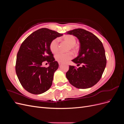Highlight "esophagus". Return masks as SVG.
<instances>
[{
    "label": "esophagus",
    "instance_id": "1",
    "mask_svg": "<svg viewBox=\"0 0 124 124\" xmlns=\"http://www.w3.org/2000/svg\"><path fill=\"white\" fill-rule=\"evenodd\" d=\"M58 63H59V66H61V65L62 64V63H61V62H59Z\"/></svg>",
    "mask_w": 124,
    "mask_h": 124
}]
</instances>
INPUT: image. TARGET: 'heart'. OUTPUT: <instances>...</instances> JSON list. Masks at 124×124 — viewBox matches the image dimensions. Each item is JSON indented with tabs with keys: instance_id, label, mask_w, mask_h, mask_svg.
Listing matches in <instances>:
<instances>
[{
	"instance_id": "obj_1",
	"label": "heart",
	"mask_w": 124,
	"mask_h": 124,
	"mask_svg": "<svg viewBox=\"0 0 124 124\" xmlns=\"http://www.w3.org/2000/svg\"><path fill=\"white\" fill-rule=\"evenodd\" d=\"M62 39L64 42L68 43L69 46L68 47V50L69 51L70 50H72L74 53H77L78 51V47L77 45L76 44V39L74 36L72 35H67L63 36ZM50 48L51 51L52 53L55 54L57 53L59 50L58 46V40L57 39H54L51 41V42L50 44ZM73 57V54L72 52H69L67 53H60L55 55V60L59 62L63 63L66 62L67 61H69L70 59L72 58Z\"/></svg>"
}]
</instances>
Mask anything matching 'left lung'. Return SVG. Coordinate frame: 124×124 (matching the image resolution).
Listing matches in <instances>:
<instances>
[{
    "instance_id": "8db88e82",
    "label": "left lung",
    "mask_w": 124,
    "mask_h": 124,
    "mask_svg": "<svg viewBox=\"0 0 124 124\" xmlns=\"http://www.w3.org/2000/svg\"><path fill=\"white\" fill-rule=\"evenodd\" d=\"M77 37L80 43L78 55L72 60L82 67L76 68L69 66L66 78L69 83L78 88L85 89L98 83L106 66L107 59L101 41L91 32L82 28L67 32Z\"/></svg>"
}]
</instances>
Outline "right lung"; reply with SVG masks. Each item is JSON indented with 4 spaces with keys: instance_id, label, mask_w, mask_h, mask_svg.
<instances>
[{
    "instance_id": "right-lung-1",
    "label": "right lung",
    "mask_w": 124,
    "mask_h": 124,
    "mask_svg": "<svg viewBox=\"0 0 124 124\" xmlns=\"http://www.w3.org/2000/svg\"><path fill=\"white\" fill-rule=\"evenodd\" d=\"M62 36L49 29L41 28L22 43L17 54L16 71L22 86L29 93L41 94L51 87L58 63L55 61L50 44ZM44 61L50 63L47 68L42 66Z\"/></svg>"
}]
</instances>
